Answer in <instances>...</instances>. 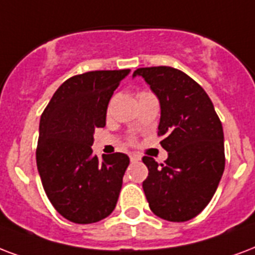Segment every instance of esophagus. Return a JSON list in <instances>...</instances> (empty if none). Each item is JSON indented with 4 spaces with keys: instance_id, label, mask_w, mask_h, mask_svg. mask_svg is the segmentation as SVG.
Returning <instances> with one entry per match:
<instances>
[{
    "instance_id": "34e87169",
    "label": "esophagus",
    "mask_w": 255,
    "mask_h": 255,
    "mask_svg": "<svg viewBox=\"0 0 255 255\" xmlns=\"http://www.w3.org/2000/svg\"><path fill=\"white\" fill-rule=\"evenodd\" d=\"M129 159H131V162H137V160H140V156L136 155V153H131V155H129Z\"/></svg>"
}]
</instances>
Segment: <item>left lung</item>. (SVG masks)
I'll return each instance as SVG.
<instances>
[{"instance_id": "left-lung-1", "label": "left lung", "mask_w": 255, "mask_h": 255, "mask_svg": "<svg viewBox=\"0 0 255 255\" xmlns=\"http://www.w3.org/2000/svg\"><path fill=\"white\" fill-rule=\"evenodd\" d=\"M160 102L158 136L168 158L144 156L143 182L151 211L170 222L197 217L217 191L225 170L223 128L205 89L184 72L171 67L139 68Z\"/></svg>"}]
</instances>
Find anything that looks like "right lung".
<instances>
[{
    "label": "right lung",
    "instance_id": "obj_1",
    "mask_svg": "<svg viewBox=\"0 0 255 255\" xmlns=\"http://www.w3.org/2000/svg\"><path fill=\"white\" fill-rule=\"evenodd\" d=\"M129 69L91 71L69 77L44 110L36 160L42 187L53 207L73 223L107 218L118 203L126 153L99 159L93 155V133L106 126L108 103Z\"/></svg>",
    "mask_w": 255,
    "mask_h": 255
}]
</instances>
